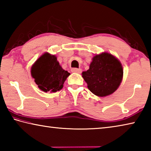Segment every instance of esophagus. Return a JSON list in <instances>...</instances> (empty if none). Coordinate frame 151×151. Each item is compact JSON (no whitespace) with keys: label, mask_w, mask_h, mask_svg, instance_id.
I'll return each instance as SVG.
<instances>
[{"label":"esophagus","mask_w":151,"mask_h":151,"mask_svg":"<svg viewBox=\"0 0 151 151\" xmlns=\"http://www.w3.org/2000/svg\"><path fill=\"white\" fill-rule=\"evenodd\" d=\"M71 72L72 73H78L80 74L82 72V70L81 68H73L71 69Z\"/></svg>","instance_id":"obj_1"}]
</instances>
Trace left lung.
Masks as SVG:
<instances>
[{"mask_svg":"<svg viewBox=\"0 0 151 151\" xmlns=\"http://www.w3.org/2000/svg\"><path fill=\"white\" fill-rule=\"evenodd\" d=\"M123 75L119 60L109 53L96 55L88 70L83 73L84 80L91 92L99 96L113 93L121 84Z\"/></svg>","mask_w":151,"mask_h":151,"instance_id":"left-lung-1","label":"left lung"}]
</instances>
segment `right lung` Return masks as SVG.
<instances>
[{
    "instance_id": "right-lung-1",
    "label": "right lung",
    "mask_w": 151,
    "mask_h": 151,
    "mask_svg": "<svg viewBox=\"0 0 151 151\" xmlns=\"http://www.w3.org/2000/svg\"><path fill=\"white\" fill-rule=\"evenodd\" d=\"M31 75L40 90L55 93L62 89L70 73L63 69L55 55L45 53L32 65Z\"/></svg>"
}]
</instances>
